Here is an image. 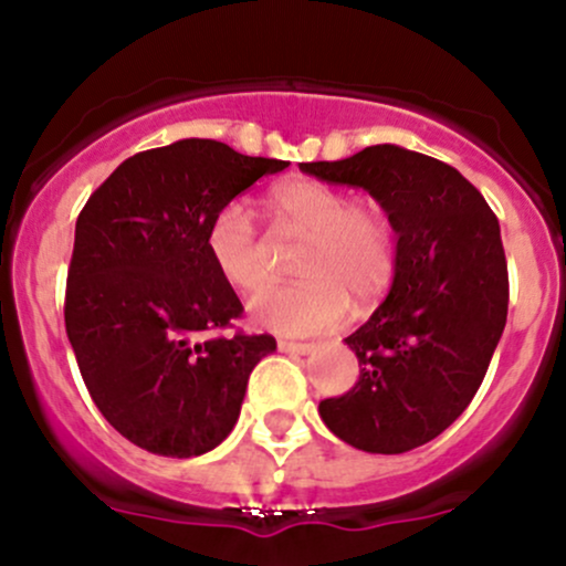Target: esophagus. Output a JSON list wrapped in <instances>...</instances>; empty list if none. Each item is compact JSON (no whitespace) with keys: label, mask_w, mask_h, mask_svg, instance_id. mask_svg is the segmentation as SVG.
<instances>
[{"label":"esophagus","mask_w":566,"mask_h":566,"mask_svg":"<svg viewBox=\"0 0 566 566\" xmlns=\"http://www.w3.org/2000/svg\"><path fill=\"white\" fill-rule=\"evenodd\" d=\"M276 346H279V350H284V354H297V356L311 354V350L316 348L314 343H295V340H279Z\"/></svg>","instance_id":"34e87169"}]
</instances>
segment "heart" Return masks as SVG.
Segmentation results:
<instances>
[{
	"label": "heart",
	"instance_id": "obj_1",
	"mask_svg": "<svg viewBox=\"0 0 566 566\" xmlns=\"http://www.w3.org/2000/svg\"><path fill=\"white\" fill-rule=\"evenodd\" d=\"M276 223L308 233L297 255L301 282L274 284L250 301L252 322L282 335L335 327L356 305L378 301L396 274V229L386 210L354 201L316 180H287L269 197ZM210 263L231 287L252 292L265 282V247L242 201L218 207L205 231Z\"/></svg>",
	"mask_w": 566,
	"mask_h": 566
}]
</instances>
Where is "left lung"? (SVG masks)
<instances>
[{
	"instance_id": "8db88e82",
	"label": "left lung",
	"mask_w": 566,
	"mask_h": 566,
	"mask_svg": "<svg viewBox=\"0 0 566 566\" xmlns=\"http://www.w3.org/2000/svg\"><path fill=\"white\" fill-rule=\"evenodd\" d=\"M301 170L365 188L399 247L386 301L346 337L359 380L324 399L319 415L356 450L409 452L463 415L503 335L509 265L497 218L454 167L394 143Z\"/></svg>"
}]
</instances>
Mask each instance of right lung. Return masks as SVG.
Returning a JSON list of instances; mask_svg holds the SVG:
<instances>
[{"instance_id":"add662e5","label":"right lung","mask_w":566,"mask_h":566,"mask_svg":"<svg viewBox=\"0 0 566 566\" xmlns=\"http://www.w3.org/2000/svg\"><path fill=\"white\" fill-rule=\"evenodd\" d=\"M290 161L244 157L207 138L140 151L76 218L66 335L95 407L122 437L197 458L237 426L271 335L201 337L242 314L205 250L218 207Z\"/></svg>"}]
</instances>
